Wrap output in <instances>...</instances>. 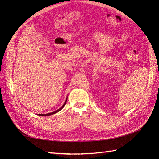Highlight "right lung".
Masks as SVG:
<instances>
[{
  "label": "right lung",
  "instance_id": "obj_1",
  "mask_svg": "<svg viewBox=\"0 0 159 159\" xmlns=\"http://www.w3.org/2000/svg\"><path fill=\"white\" fill-rule=\"evenodd\" d=\"M67 99H68V97L66 98V101H65V102H64V105H62V106H61V107L60 109H57V110L55 111H53V112H52V113H46V114H38V115H40V116H43V117H44V116H49V115H54V114H55V113H57V112H59L60 111H61L62 109L64 108V107L65 106V105H66V102H67Z\"/></svg>",
  "mask_w": 159,
  "mask_h": 159
}]
</instances>
